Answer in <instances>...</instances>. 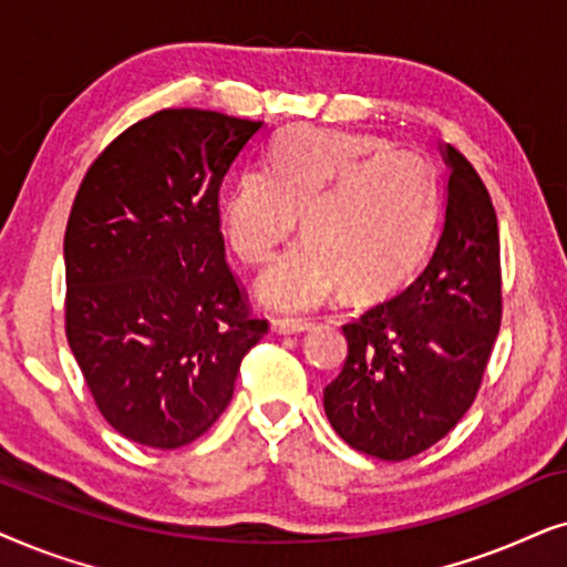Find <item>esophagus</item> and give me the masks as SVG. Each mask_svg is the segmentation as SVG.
Masks as SVG:
<instances>
[{"label": "esophagus", "instance_id": "1", "mask_svg": "<svg viewBox=\"0 0 567 567\" xmlns=\"http://www.w3.org/2000/svg\"><path fill=\"white\" fill-rule=\"evenodd\" d=\"M311 329V323L303 319H271V331L275 334H300V331Z\"/></svg>", "mask_w": 567, "mask_h": 567}]
</instances>
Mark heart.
Listing matches in <instances>:
<instances>
[{
  "label": "heart",
  "mask_w": 567,
  "mask_h": 567,
  "mask_svg": "<svg viewBox=\"0 0 567 567\" xmlns=\"http://www.w3.org/2000/svg\"><path fill=\"white\" fill-rule=\"evenodd\" d=\"M437 178L425 155L373 134L292 126L269 165L240 171L220 199L225 238L261 264L303 215L308 238L275 256L256 296L277 311H313L350 288L383 298L425 259L437 223Z\"/></svg>",
  "instance_id": "heart-1"
}]
</instances>
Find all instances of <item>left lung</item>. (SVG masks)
I'll use <instances>...</instances> for the list:
<instances>
[{"mask_svg": "<svg viewBox=\"0 0 567 567\" xmlns=\"http://www.w3.org/2000/svg\"><path fill=\"white\" fill-rule=\"evenodd\" d=\"M446 220L410 288L342 331L347 360L323 410L347 446L404 462L446 437L470 410L501 331V236L480 173L454 147Z\"/></svg>", "mask_w": 567, "mask_h": 567, "instance_id": "obj_1", "label": "left lung"}]
</instances>
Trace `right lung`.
Listing matches in <instances>:
<instances>
[{
    "label": "right lung",
    "mask_w": 567,
    "mask_h": 567,
    "mask_svg": "<svg viewBox=\"0 0 567 567\" xmlns=\"http://www.w3.org/2000/svg\"><path fill=\"white\" fill-rule=\"evenodd\" d=\"M261 121L165 109L82 178L64 233L66 339L105 422L150 449L205 435L267 334L225 261L220 186Z\"/></svg>",
    "instance_id": "1"
}]
</instances>
